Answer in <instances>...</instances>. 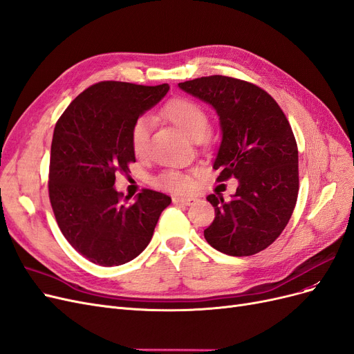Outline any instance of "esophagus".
Returning a JSON list of instances; mask_svg holds the SVG:
<instances>
[{"mask_svg": "<svg viewBox=\"0 0 354 354\" xmlns=\"http://www.w3.org/2000/svg\"><path fill=\"white\" fill-rule=\"evenodd\" d=\"M175 204H182V206H191V204L196 203V198L192 197H174Z\"/></svg>", "mask_w": 354, "mask_h": 354, "instance_id": "esophagus-1", "label": "esophagus"}]
</instances>
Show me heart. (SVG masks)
<instances>
[{
  "mask_svg": "<svg viewBox=\"0 0 354 354\" xmlns=\"http://www.w3.org/2000/svg\"><path fill=\"white\" fill-rule=\"evenodd\" d=\"M162 115L185 132L191 140L200 141L210 128V118L201 104L191 98H174L162 109ZM151 122L148 118H138L131 128V147L136 156L145 154L150 140ZM154 185L172 192H187L192 188V178L180 170H165L154 179Z\"/></svg>",
  "mask_w": 354,
  "mask_h": 354,
  "instance_id": "heart-1",
  "label": "heart"
}]
</instances>
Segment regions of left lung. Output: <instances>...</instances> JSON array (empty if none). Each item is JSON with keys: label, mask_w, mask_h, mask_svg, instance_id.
Wrapping results in <instances>:
<instances>
[{"label": "left lung", "mask_w": 354, "mask_h": 354, "mask_svg": "<svg viewBox=\"0 0 354 354\" xmlns=\"http://www.w3.org/2000/svg\"><path fill=\"white\" fill-rule=\"evenodd\" d=\"M179 88L209 102L219 116L216 180L238 179L231 200L219 192L207 197L214 221L204 238L227 256H253L281 235L297 203L299 150L290 122L265 89L241 79L213 75Z\"/></svg>", "instance_id": "left-lung-1"}]
</instances>
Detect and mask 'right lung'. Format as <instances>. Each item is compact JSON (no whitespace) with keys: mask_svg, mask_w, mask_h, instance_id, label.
<instances>
[{"mask_svg":"<svg viewBox=\"0 0 354 354\" xmlns=\"http://www.w3.org/2000/svg\"><path fill=\"white\" fill-rule=\"evenodd\" d=\"M167 91V84L98 82L79 94L55 123L50 203L64 238L95 265L119 266L141 254L172 201L144 188L135 201L123 203V194L113 187L116 175L127 174L135 162L133 122Z\"/></svg>","mask_w":354,"mask_h":354,"instance_id":"1","label":"right lung"}]
</instances>
